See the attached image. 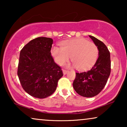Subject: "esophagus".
<instances>
[{"label": "esophagus", "mask_w": 127, "mask_h": 127, "mask_svg": "<svg viewBox=\"0 0 127 127\" xmlns=\"http://www.w3.org/2000/svg\"><path fill=\"white\" fill-rule=\"evenodd\" d=\"M62 71H63V73H64V74H67V73L69 72L68 70H66V69H63V70H62Z\"/></svg>", "instance_id": "34e87169"}]
</instances>
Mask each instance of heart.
I'll use <instances>...</instances> for the list:
<instances>
[{
  "instance_id": "1",
  "label": "heart",
  "mask_w": 127,
  "mask_h": 127,
  "mask_svg": "<svg viewBox=\"0 0 127 127\" xmlns=\"http://www.w3.org/2000/svg\"><path fill=\"white\" fill-rule=\"evenodd\" d=\"M51 53L58 65H64L70 57L73 65L80 70H85L94 64L98 58L99 50L93 41L85 39H75L62 41L61 48L54 47Z\"/></svg>"
}]
</instances>
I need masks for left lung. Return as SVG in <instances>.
<instances>
[{"label": "left lung", "instance_id": "8db88e82", "mask_svg": "<svg viewBox=\"0 0 127 127\" xmlns=\"http://www.w3.org/2000/svg\"><path fill=\"white\" fill-rule=\"evenodd\" d=\"M89 36L98 47V58L90 70L76 73V78L73 83L76 93L87 98L96 96L103 89L111 70L110 55L108 48L96 37Z\"/></svg>", "mask_w": 127, "mask_h": 127}]
</instances>
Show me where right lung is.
<instances>
[{
    "label": "right lung",
    "instance_id": "right-lung-1",
    "mask_svg": "<svg viewBox=\"0 0 127 127\" xmlns=\"http://www.w3.org/2000/svg\"><path fill=\"white\" fill-rule=\"evenodd\" d=\"M53 43L51 38L37 37L20 51L17 74L23 89L34 98L43 99L53 94L63 76L51 55Z\"/></svg>",
    "mask_w": 127,
    "mask_h": 127
}]
</instances>
